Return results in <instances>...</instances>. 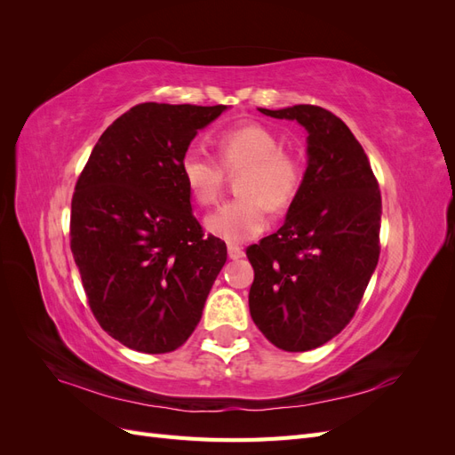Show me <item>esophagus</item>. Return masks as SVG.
<instances>
[{
    "label": "esophagus",
    "mask_w": 455,
    "mask_h": 455,
    "mask_svg": "<svg viewBox=\"0 0 455 455\" xmlns=\"http://www.w3.org/2000/svg\"><path fill=\"white\" fill-rule=\"evenodd\" d=\"M228 256H229V259H239V258L244 256V251L241 249V246L229 244V246H228Z\"/></svg>",
    "instance_id": "esophagus-1"
}]
</instances>
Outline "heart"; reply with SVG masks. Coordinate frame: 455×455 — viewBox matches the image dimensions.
Listing matches in <instances>:
<instances>
[{
	"mask_svg": "<svg viewBox=\"0 0 455 455\" xmlns=\"http://www.w3.org/2000/svg\"><path fill=\"white\" fill-rule=\"evenodd\" d=\"M214 157L188 149L180 174L189 196L199 204H214L226 186V172H237L239 197L224 203L204 220V228L226 243H244L264 233L269 216L291 206L304 186V164L283 149L281 136L261 123H243L220 132Z\"/></svg>",
	"mask_w": 455,
	"mask_h": 455,
	"instance_id": "heart-1",
	"label": "heart"
}]
</instances>
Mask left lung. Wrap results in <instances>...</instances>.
I'll return each mask as SVG.
<instances>
[{"mask_svg":"<svg viewBox=\"0 0 455 455\" xmlns=\"http://www.w3.org/2000/svg\"><path fill=\"white\" fill-rule=\"evenodd\" d=\"M307 131V169L283 228L246 249L249 307L275 347L309 351L338 336L359 307L379 258L381 194L363 146L311 104L258 108Z\"/></svg>","mask_w":455,"mask_h":455,"instance_id":"left-lung-1","label":"left lung"}]
</instances>
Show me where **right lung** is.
<instances>
[{
	"label": "right lung",
	"instance_id": "1",
	"mask_svg": "<svg viewBox=\"0 0 455 455\" xmlns=\"http://www.w3.org/2000/svg\"><path fill=\"white\" fill-rule=\"evenodd\" d=\"M228 106L144 102L96 142L72 197L70 249L94 319L129 349H178L228 259L191 212L180 161Z\"/></svg>",
	"mask_w": 455,
	"mask_h": 455
}]
</instances>
